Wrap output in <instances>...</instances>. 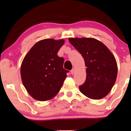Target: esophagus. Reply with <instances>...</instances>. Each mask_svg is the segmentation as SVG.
<instances>
[{
    "label": "esophagus",
    "mask_w": 131,
    "mask_h": 131,
    "mask_svg": "<svg viewBox=\"0 0 131 131\" xmlns=\"http://www.w3.org/2000/svg\"><path fill=\"white\" fill-rule=\"evenodd\" d=\"M70 72H71V73H72V74H74L75 73V70L73 68V69H72V70L70 71Z\"/></svg>",
    "instance_id": "obj_1"
}]
</instances>
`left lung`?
<instances>
[{"mask_svg":"<svg viewBox=\"0 0 131 131\" xmlns=\"http://www.w3.org/2000/svg\"><path fill=\"white\" fill-rule=\"evenodd\" d=\"M85 61L86 80L80 91L92 100H100L112 90L117 76V64L104 43L93 38H69Z\"/></svg>","mask_w":131,"mask_h":131,"instance_id":"obj_1","label":"left lung"}]
</instances>
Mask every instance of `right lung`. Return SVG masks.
I'll return each instance as SVG.
<instances>
[{
  "mask_svg": "<svg viewBox=\"0 0 131 131\" xmlns=\"http://www.w3.org/2000/svg\"><path fill=\"white\" fill-rule=\"evenodd\" d=\"M64 43L63 39L41 40L25 56L21 66L22 82L35 100L47 101L60 91L68 72L63 68V58L57 54Z\"/></svg>",
  "mask_w": 131,
  "mask_h": 131,
  "instance_id": "right-lung-1",
  "label": "right lung"
}]
</instances>
